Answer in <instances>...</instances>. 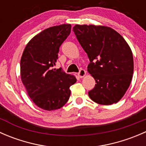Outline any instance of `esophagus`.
<instances>
[{"label":"esophagus","mask_w":146,"mask_h":146,"mask_svg":"<svg viewBox=\"0 0 146 146\" xmlns=\"http://www.w3.org/2000/svg\"><path fill=\"white\" fill-rule=\"evenodd\" d=\"M86 75V71H85L84 69H80V72H79L78 73V76H79V77L80 78H83L84 76Z\"/></svg>","instance_id":"34e87169"}]
</instances>
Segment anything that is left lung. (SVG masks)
<instances>
[{
  "label": "left lung",
  "instance_id": "8db88e82",
  "mask_svg": "<svg viewBox=\"0 0 146 146\" xmlns=\"http://www.w3.org/2000/svg\"><path fill=\"white\" fill-rule=\"evenodd\" d=\"M87 53L88 71L95 80L88 92L90 99L102 105H111L123 98L133 73L131 49L123 36L112 28L95 25H76L73 28Z\"/></svg>",
  "mask_w": 146,
  "mask_h": 146
}]
</instances>
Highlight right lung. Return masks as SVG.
<instances>
[{
	"instance_id": "1",
	"label": "right lung",
	"mask_w": 146,
	"mask_h": 146,
	"mask_svg": "<svg viewBox=\"0 0 146 146\" xmlns=\"http://www.w3.org/2000/svg\"><path fill=\"white\" fill-rule=\"evenodd\" d=\"M70 24L47 28L28 42L22 55V82L32 101L44 110L61 108L70 98V87L77 81L61 68H53L60 46L70 35Z\"/></svg>"
}]
</instances>
